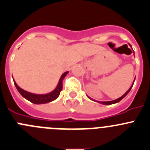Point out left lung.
I'll use <instances>...</instances> for the list:
<instances>
[{"instance_id":"1","label":"left lung","mask_w":150,"mask_h":150,"mask_svg":"<svg viewBox=\"0 0 150 150\" xmlns=\"http://www.w3.org/2000/svg\"><path fill=\"white\" fill-rule=\"evenodd\" d=\"M130 45V44H129ZM130 47H131V45H130ZM135 81V80H134ZM133 83H134V82H133ZM133 85L131 86V87H130V88H129L128 90H127V92L125 93V94H123L122 96L121 97H120V98H118V99H117V100H112V101H108V102H101V101H96V100H92V99L91 98H90V97H88V98L89 99H91V100H94V101H96V102H97V103H101V104H103V105H111V104H114V103H119V102L120 101V100H122L123 98H124L125 97L126 95H127V94H128L129 93V91H130V89H131L132 88V87H133Z\"/></svg>"}]
</instances>
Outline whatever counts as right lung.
<instances>
[{"instance_id":"1","label":"right lung","mask_w":150,"mask_h":150,"mask_svg":"<svg viewBox=\"0 0 150 150\" xmlns=\"http://www.w3.org/2000/svg\"><path fill=\"white\" fill-rule=\"evenodd\" d=\"M67 73L68 72H66L62 75L56 89H55L54 91H52V92L47 94H32V93L28 92V91H25V90L20 88V87L17 86V84L15 83V81H14V85H15L17 89L18 90V91L20 92V94H21L24 98H25L26 100L31 102V103H34V104H43V103H49V102L53 101V100H56V99L59 97V94H60L61 91L62 90V81H63V79L64 78V77L66 76Z\"/></svg>"}]
</instances>
